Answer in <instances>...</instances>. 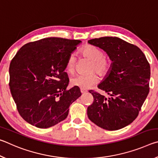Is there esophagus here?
<instances>
[{
	"mask_svg": "<svg viewBox=\"0 0 158 158\" xmlns=\"http://www.w3.org/2000/svg\"><path fill=\"white\" fill-rule=\"evenodd\" d=\"M81 93H84L85 92H87V90L84 89H81Z\"/></svg>",
	"mask_w": 158,
	"mask_h": 158,
	"instance_id": "esophagus-1",
	"label": "esophagus"
}]
</instances>
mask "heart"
<instances>
[{
  "mask_svg": "<svg viewBox=\"0 0 158 158\" xmlns=\"http://www.w3.org/2000/svg\"><path fill=\"white\" fill-rule=\"evenodd\" d=\"M81 55L91 61L90 71L96 72L102 77L108 75L111 69V60L105 56V53L100 48L93 45H86L81 50ZM77 59L74 53H71L66 60L65 68L68 73L73 74L75 72ZM99 81L98 77L95 73L87 75H77L71 79V84L81 89H88L95 85Z\"/></svg>",
  "mask_w": 158,
  "mask_h": 158,
  "instance_id": "obj_1",
  "label": "heart"
}]
</instances>
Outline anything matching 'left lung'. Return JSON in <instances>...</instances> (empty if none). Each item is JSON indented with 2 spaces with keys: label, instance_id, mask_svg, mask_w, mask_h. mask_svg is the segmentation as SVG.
<instances>
[{
  "label": "left lung",
  "instance_id": "8db88e82",
  "mask_svg": "<svg viewBox=\"0 0 158 158\" xmlns=\"http://www.w3.org/2000/svg\"><path fill=\"white\" fill-rule=\"evenodd\" d=\"M88 42L103 49L112 61L110 73L98 85L110 97L90 90L94 100L88 106V116L105 130L121 129L135 121L148 96L150 64L139 48L118 37H102Z\"/></svg>",
  "mask_w": 158,
  "mask_h": 158
}]
</instances>
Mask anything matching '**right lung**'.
<instances>
[{
	"instance_id": "1",
	"label": "right lung",
	"mask_w": 158,
	"mask_h": 158,
	"mask_svg": "<svg viewBox=\"0 0 158 158\" xmlns=\"http://www.w3.org/2000/svg\"><path fill=\"white\" fill-rule=\"evenodd\" d=\"M81 41L47 37L26 44L10 65V92L23 120L48 128L65 120L81 95L78 86L67 90L66 60Z\"/></svg>"
}]
</instances>
